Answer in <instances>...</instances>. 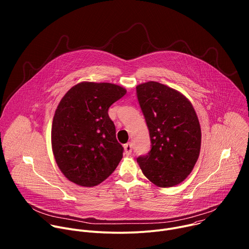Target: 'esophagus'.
Listing matches in <instances>:
<instances>
[{
	"label": "esophagus",
	"instance_id": "esophagus-1",
	"mask_svg": "<svg viewBox=\"0 0 249 249\" xmlns=\"http://www.w3.org/2000/svg\"><path fill=\"white\" fill-rule=\"evenodd\" d=\"M132 143H128V144H126V145H124V150H125V154L127 155V156H129V155H131V153H132Z\"/></svg>",
	"mask_w": 249,
	"mask_h": 249
}]
</instances>
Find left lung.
Instances as JSON below:
<instances>
[{"label":"left lung","mask_w":249,"mask_h":249,"mask_svg":"<svg viewBox=\"0 0 249 249\" xmlns=\"http://www.w3.org/2000/svg\"><path fill=\"white\" fill-rule=\"evenodd\" d=\"M137 97L150 132L152 149L137 161L159 187L181 183L201 149V128L192 103L181 92L158 82L137 86Z\"/></svg>","instance_id":"obj_1"}]
</instances>
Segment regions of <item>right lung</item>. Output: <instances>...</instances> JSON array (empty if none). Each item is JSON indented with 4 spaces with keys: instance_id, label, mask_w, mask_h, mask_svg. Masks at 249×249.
Listing matches in <instances>:
<instances>
[{
    "instance_id": "1",
    "label": "right lung",
    "mask_w": 249,
    "mask_h": 249,
    "mask_svg": "<svg viewBox=\"0 0 249 249\" xmlns=\"http://www.w3.org/2000/svg\"><path fill=\"white\" fill-rule=\"evenodd\" d=\"M126 89L110 83L83 82L70 89L54 114L51 143L56 163L67 178L92 187L115 170L123 157L108 108Z\"/></svg>"
}]
</instances>
